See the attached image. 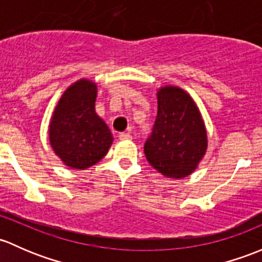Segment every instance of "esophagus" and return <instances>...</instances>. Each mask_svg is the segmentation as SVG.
Listing matches in <instances>:
<instances>
[{"label":"esophagus","mask_w":262,"mask_h":262,"mask_svg":"<svg viewBox=\"0 0 262 262\" xmlns=\"http://www.w3.org/2000/svg\"><path fill=\"white\" fill-rule=\"evenodd\" d=\"M120 140H131L132 136L130 134H120Z\"/></svg>","instance_id":"1"}]
</instances>
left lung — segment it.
I'll list each match as a JSON object with an SVG mask.
<instances>
[{
    "label": "left lung",
    "instance_id": "8db88e82",
    "mask_svg": "<svg viewBox=\"0 0 262 262\" xmlns=\"http://www.w3.org/2000/svg\"><path fill=\"white\" fill-rule=\"evenodd\" d=\"M158 116L144 152L165 178L183 179L194 172L208 149L206 123L191 96L177 85L156 91Z\"/></svg>",
    "mask_w": 262,
    "mask_h": 262
}]
</instances>
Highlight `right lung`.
Instances as JSON below:
<instances>
[{
    "mask_svg": "<svg viewBox=\"0 0 262 262\" xmlns=\"http://www.w3.org/2000/svg\"><path fill=\"white\" fill-rule=\"evenodd\" d=\"M97 83L80 78L59 98L50 117L49 142L61 163L85 170L106 156L112 132L96 112Z\"/></svg>",
    "mask_w": 262,
    "mask_h": 262,
    "instance_id": "right-lung-1",
    "label": "right lung"
}]
</instances>
